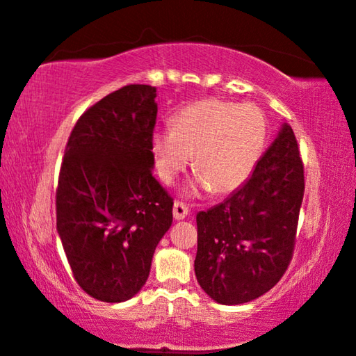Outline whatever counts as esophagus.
I'll use <instances>...</instances> for the list:
<instances>
[{
  "instance_id": "34e87169",
  "label": "esophagus",
  "mask_w": 356,
  "mask_h": 356,
  "mask_svg": "<svg viewBox=\"0 0 356 356\" xmlns=\"http://www.w3.org/2000/svg\"><path fill=\"white\" fill-rule=\"evenodd\" d=\"M172 213H174V218H176V221H182V219L187 218V214H188V208L185 207L184 203L176 202V203H174Z\"/></svg>"
}]
</instances>
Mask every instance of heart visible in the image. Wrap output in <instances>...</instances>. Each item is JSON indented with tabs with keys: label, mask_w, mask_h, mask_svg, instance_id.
I'll return each mask as SVG.
<instances>
[{
	"label": "heart",
	"mask_w": 356,
	"mask_h": 356,
	"mask_svg": "<svg viewBox=\"0 0 356 356\" xmlns=\"http://www.w3.org/2000/svg\"><path fill=\"white\" fill-rule=\"evenodd\" d=\"M266 138L268 122L257 104L204 98L174 114L172 127L154 130L152 152L163 182L172 184L193 154L190 192L229 193L252 176Z\"/></svg>",
	"instance_id": "1"
}]
</instances>
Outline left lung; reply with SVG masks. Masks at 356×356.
<instances>
[{"label":"left lung","instance_id":"8db88e82","mask_svg":"<svg viewBox=\"0 0 356 356\" xmlns=\"http://www.w3.org/2000/svg\"><path fill=\"white\" fill-rule=\"evenodd\" d=\"M303 190L297 138L284 122L247 182L197 214L195 276L208 297L242 305L279 282L292 258Z\"/></svg>","mask_w":356,"mask_h":356}]
</instances>
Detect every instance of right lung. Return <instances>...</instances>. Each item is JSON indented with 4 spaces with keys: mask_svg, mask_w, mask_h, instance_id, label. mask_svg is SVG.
I'll use <instances>...</instances> for the list:
<instances>
[{
    "mask_svg": "<svg viewBox=\"0 0 356 356\" xmlns=\"http://www.w3.org/2000/svg\"><path fill=\"white\" fill-rule=\"evenodd\" d=\"M156 87L127 85L72 129L56 190V229L77 284L121 303L140 292L172 224V198L153 177Z\"/></svg>",
    "mask_w": 356,
    "mask_h": 356,
    "instance_id": "right-lung-1",
    "label": "right lung"
}]
</instances>
